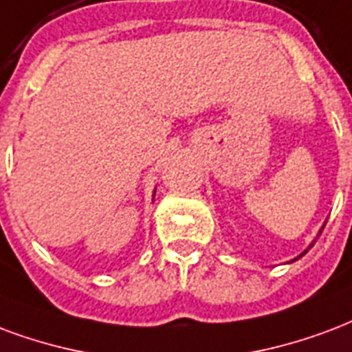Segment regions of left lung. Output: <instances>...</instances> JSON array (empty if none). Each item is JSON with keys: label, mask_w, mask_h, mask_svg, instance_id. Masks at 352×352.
Here are the masks:
<instances>
[{"label": "left lung", "mask_w": 352, "mask_h": 352, "mask_svg": "<svg viewBox=\"0 0 352 352\" xmlns=\"http://www.w3.org/2000/svg\"><path fill=\"white\" fill-rule=\"evenodd\" d=\"M322 228H324V226H322ZM319 233H321V231H319ZM309 248H311V246H309ZM306 252H308V250H304V254H306ZM304 254H300V256H298V257H302V256H304ZM298 257H296V259H298Z\"/></svg>", "instance_id": "1"}]
</instances>
